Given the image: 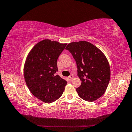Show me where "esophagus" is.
Returning <instances> with one entry per match:
<instances>
[{
  "instance_id": "obj_1",
  "label": "esophagus",
  "mask_w": 132,
  "mask_h": 132,
  "mask_svg": "<svg viewBox=\"0 0 132 132\" xmlns=\"http://www.w3.org/2000/svg\"><path fill=\"white\" fill-rule=\"evenodd\" d=\"M73 78H74V76H73V75H70V76H69V77H68V79H70V81H71V80H72V79Z\"/></svg>"
}]
</instances>
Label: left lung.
I'll return each instance as SVG.
<instances>
[{"instance_id": "1", "label": "left lung", "mask_w": 132, "mask_h": 132, "mask_svg": "<svg viewBox=\"0 0 132 132\" xmlns=\"http://www.w3.org/2000/svg\"><path fill=\"white\" fill-rule=\"evenodd\" d=\"M65 49L76 61L78 76L82 82L76 89L79 97L92 102L102 96L111 77L109 64L104 54L85 41L70 43Z\"/></svg>"}]
</instances>
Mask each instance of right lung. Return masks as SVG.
<instances>
[{
    "label": "right lung",
    "mask_w": 132,
    "mask_h": 132,
    "mask_svg": "<svg viewBox=\"0 0 132 132\" xmlns=\"http://www.w3.org/2000/svg\"><path fill=\"white\" fill-rule=\"evenodd\" d=\"M67 44L46 39L31 50L24 66V77L30 91L45 103H51L63 94L67 82L58 75L57 59Z\"/></svg>",
    "instance_id": "add662e5"
}]
</instances>
